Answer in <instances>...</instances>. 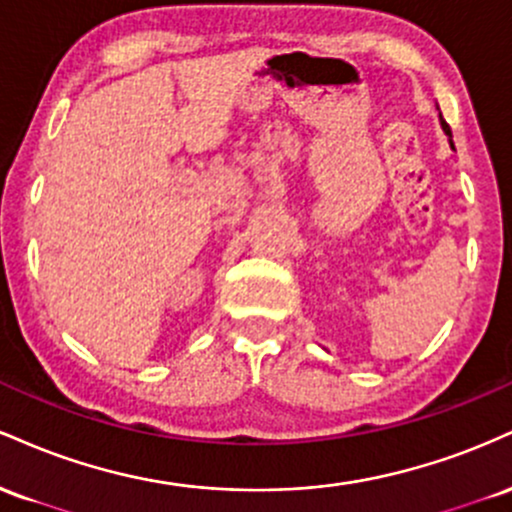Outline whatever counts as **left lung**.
I'll return each mask as SVG.
<instances>
[{
    "label": "left lung",
    "mask_w": 512,
    "mask_h": 512,
    "mask_svg": "<svg viewBox=\"0 0 512 512\" xmlns=\"http://www.w3.org/2000/svg\"><path fill=\"white\" fill-rule=\"evenodd\" d=\"M440 125H443V132H445V134H448V137H452V134H450V127H448V122H445V120H443V117H440ZM450 144H452V142H450Z\"/></svg>",
    "instance_id": "left-lung-1"
}]
</instances>
